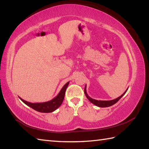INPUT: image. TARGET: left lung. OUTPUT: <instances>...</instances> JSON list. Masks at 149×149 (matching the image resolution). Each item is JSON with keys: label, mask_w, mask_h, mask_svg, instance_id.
<instances>
[{"label": "left lung", "mask_w": 149, "mask_h": 149, "mask_svg": "<svg viewBox=\"0 0 149 149\" xmlns=\"http://www.w3.org/2000/svg\"><path fill=\"white\" fill-rule=\"evenodd\" d=\"M86 86L85 85V90H84V92H85V96H86V98H88V100L90 101L92 103V104H93L94 105H96V106L100 107H109V106H111V105H114L118 100H119L122 98V97H123L124 95V94H126V91H128V88H127L126 90V91L124 92V93L123 94H122L120 96L118 97L117 98L114 99V100H105V101H104V100H94L93 98H91V97L88 95L87 93H86Z\"/></svg>", "instance_id": "1"}]
</instances>
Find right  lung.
<instances>
[{"mask_svg":"<svg viewBox=\"0 0 149 149\" xmlns=\"http://www.w3.org/2000/svg\"><path fill=\"white\" fill-rule=\"evenodd\" d=\"M69 81L67 82L65 85L63 86L61 91L59 92L58 95L55 97L53 99L50 101L45 102H40V103H31L24 100L23 99L21 98L20 97L19 98L23 103H25L28 106L31 107L32 109L37 111L41 113H51L55 111L56 109L61 106V105L63 103L64 96H65V92L66 88L69 85Z\"/></svg>","mask_w":149,"mask_h":149,"instance_id":"1","label":"right lung"}]
</instances>
